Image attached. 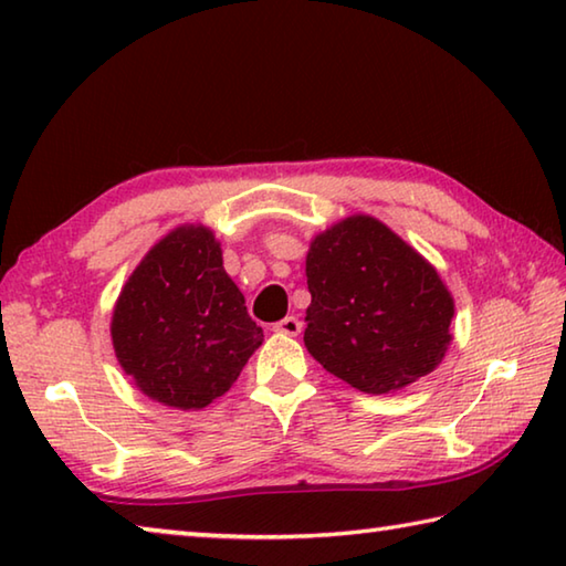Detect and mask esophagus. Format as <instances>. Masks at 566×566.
I'll return each instance as SVG.
<instances>
[{"instance_id": "obj_1", "label": "esophagus", "mask_w": 566, "mask_h": 566, "mask_svg": "<svg viewBox=\"0 0 566 566\" xmlns=\"http://www.w3.org/2000/svg\"><path fill=\"white\" fill-rule=\"evenodd\" d=\"M274 332L284 334V337H296V334L302 332V322L296 317H284L282 322L274 324Z\"/></svg>"}]
</instances>
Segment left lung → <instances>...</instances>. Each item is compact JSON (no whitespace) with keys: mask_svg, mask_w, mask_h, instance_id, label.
<instances>
[{"mask_svg":"<svg viewBox=\"0 0 566 566\" xmlns=\"http://www.w3.org/2000/svg\"><path fill=\"white\" fill-rule=\"evenodd\" d=\"M304 347L364 395L409 387L452 344L454 296L437 266L371 214L314 234L306 252Z\"/></svg>","mask_w":566,"mask_h":566,"instance_id":"left-lung-1","label":"left lung"}]
</instances>
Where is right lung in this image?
Segmentation results:
<instances>
[{
  "mask_svg": "<svg viewBox=\"0 0 566 566\" xmlns=\"http://www.w3.org/2000/svg\"><path fill=\"white\" fill-rule=\"evenodd\" d=\"M124 375L159 405L197 411L222 397L264 342L207 224H179L142 256L112 310Z\"/></svg>",
  "mask_w": 566,
  "mask_h": 566,
  "instance_id": "right-lung-1",
  "label": "right lung"
}]
</instances>
